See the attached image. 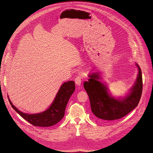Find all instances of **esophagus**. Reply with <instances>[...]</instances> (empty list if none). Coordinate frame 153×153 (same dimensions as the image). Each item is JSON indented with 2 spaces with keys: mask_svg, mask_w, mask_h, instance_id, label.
Here are the masks:
<instances>
[{
  "mask_svg": "<svg viewBox=\"0 0 153 153\" xmlns=\"http://www.w3.org/2000/svg\"><path fill=\"white\" fill-rule=\"evenodd\" d=\"M81 77L80 76H77L76 79H75V83L77 86H80L81 85V82H82V80H81Z\"/></svg>",
  "mask_w": 153,
  "mask_h": 153,
  "instance_id": "34e87169",
  "label": "esophagus"
}]
</instances>
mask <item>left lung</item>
I'll list each match as a JSON object with an SVG mask.
<instances>
[{
  "mask_svg": "<svg viewBox=\"0 0 153 153\" xmlns=\"http://www.w3.org/2000/svg\"><path fill=\"white\" fill-rule=\"evenodd\" d=\"M138 68L136 80L125 97H114L109 93L108 87L100 81L102 79L99 71L88 75V81L83 83L84 88L90 99L91 111L97 120H115L119 119L138 105L142 93V76L141 69Z\"/></svg>",
  "mask_w": 153,
  "mask_h": 153,
  "instance_id": "8db88e82",
  "label": "left lung"
}]
</instances>
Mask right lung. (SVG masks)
I'll return each mask as SVG.
<instances>
[{
	"label": "right lung",
	"instance_id": "right-lung-1",
	"mask_svg": "<svg viewBox=\"0 0 153 153\" xmlns=\"http://www.w3.org/2000/svg\"><path fill=\"white\" fill-rule=\"evenodd\" d=\"M75 91L74 81H68L63 83L51 105L45 111L35 114H28L20 111L12 103L8 97L9 102L14 110L25 120L36 126L48 127L60 122L65 115V108L67 103Z\"/></svg>",
	"mask_w": 153,
	"mask_h": 153
}]
</instances>
